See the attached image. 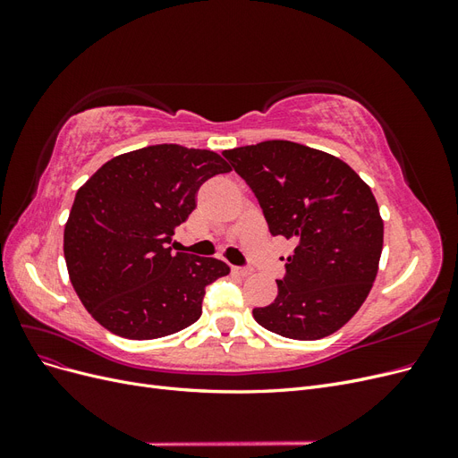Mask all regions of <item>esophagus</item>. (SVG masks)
<instances>
[{"label": "esophagus", "mask_w": 458, "mask_h": 458, "mask_svg": "<svg viewBox=\"0 0 458 458\" xmlns=\"http://www.w3.org/2000/svg\"><path fill=\"white\" fill-rule=\"evenodd\" d=\"M231 271L234 273V275H241V276H248L252 273V267H237V266H233L231 267Z\"/></svg>", "instance_id": "1"}]
</instances>
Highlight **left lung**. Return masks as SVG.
<instances>
[{
	"label": "left lung",
	"instance_id": "left-lung-1",
	"mask_svg": "<svg viewBox=\"0 0 458 458\" xmlns=\"http://www.w3.org/2000/svg\"><path fill=\"white\" fill-rule=\"evenodd\" d=\"M221 155L252 189L273 237L296 242L279 294L254 308V318L293 340L336 332L361 308L378 271L384 224L372 191L340 158L293 141Z\"/></svg>",
	"mask_w": 458,
	"mask_h": 458
}]
</instances>
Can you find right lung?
<instances>
[{
    "mask_svg": "<svg viewBox=\"0 0 458 458\" xmlns=\"http://www.w3.org/2000/svg\"><path fill=\"white\" fill-rule=\"evenodd\" d=\"M231 172L212 150L152 145L114 157L80 187L64 225V259L84 308L130 340L174 335L199 321L206 286L225 261L172 252L175 229L208 179Z\"/></svg>",
    "mask_w": 458,
    "mask_h": 458,
    "instance_id": "add662e5",
    "label": "right lung"
}]
</instances>
